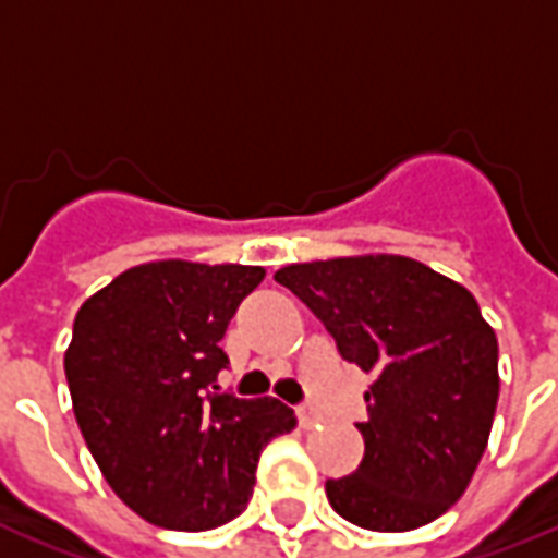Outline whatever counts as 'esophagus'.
I'll use <instances>...</instances> for the list:
<instances>
[{"mask_svg": "<svg viewBox=\"0 0 558 558\" xmlns=\"http://www.w3.org/2000/svg\"><path fill=\"white\" fill-rule=\"evenodd\" d=\"M319 421H323V415H319V412L311 410V407H299V424H302L304 430L319 427Z\"/></svg>", "mask_w": 558, "mask_h": 558, "instance_id": "esophagus-1", "label": "esophagus"}]
</instances>
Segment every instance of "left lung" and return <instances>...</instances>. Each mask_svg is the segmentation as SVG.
Wrapping results in <instances>:
<instances>
[{
    "label": "left lung",
    "mask_w": 558,
    "mask_h": 558,
    "mask_svg": "<svg viewBox=\"0 0 558 558\" xmlns=\"http://www.w3.org/2000/svg\"><path fill=\"white\" fill-rule=\"evenodd\" d=\"M374 376L359 469L326 481L343 520L407 532L463 496L499 400V343L472 292L410 256H340L275 271Z\"/></svg>",
    "instance_id": "1"
}]
</instances>
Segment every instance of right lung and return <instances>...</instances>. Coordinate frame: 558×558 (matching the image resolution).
<instances>
[{
    "label": "right lung",
    "instance_id": "right-lung-1",
    "mask_svg": "<svg viewBox=\"0 0 558 558\" xmlns=\"http://www.w3.org/2000/svg\"><path fill=\"white\" fill-rule=\"evenodd\" d=\"M259 266L163 259L128 268L74 319L65 376L80 433L122 502L155 526L203 532L247 508L259 454L295 427L275 398L220 391V338Z\"/></svg>",
    "mask_w": 558,
    "mask_h": 558
}]
</instances>
